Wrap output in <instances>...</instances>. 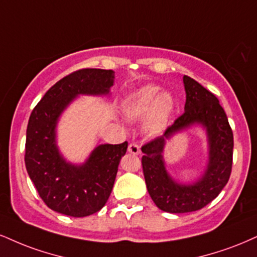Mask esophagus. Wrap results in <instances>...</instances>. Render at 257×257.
Listing matches in <instances>:
<instances>
[{
	"label": "esophagus",
	"mask_w": 257,
	"mask_h": 257,
	"mask_svg": "<svg viewBox=\"0 0 257 257\" xmlns=\"http://www.w3.org/2000/svg\"><path fill=\"white\" fill-rule=\"evenodd\" d=\"M128 151H129V153L134 154V156H138V154H140V152H141L140 146H139L138 144H135V142H132V144L129 145Z\"/></svg>",
	"instance_id": "1"
}]
</instances>
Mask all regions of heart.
<instances>
[{
  "mask_svg": "<svg viewBox=\"0 0 257 257\" xmlns=\"http://www.w3.org/2000/svg\"><path fill=\"white\" fill-rule=\"evenodd\" d=\"M122 109L129 119H138L148 112L145 131L157 135L165 131L175 109V100L170 93L160 94V88L148 85L123 99Z\"/></svg>",
  "mask_w": 257,
  "mask_h": 257,
  "instance_id": "heart-1",
  "label": "heart"
}]
</instances>
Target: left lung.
Here are the masks:
<instances>
[{"label": "left lung", "instance_id": "obj_1", "mask_svg": "<svg viewBox=\"0 0 257 257\" xmlns=\"http://www.w3.org/2000/svg\"><path fill=\"white\" fill-rule=\"evenodd\" d=\"M184 112L175 119L162 137L141 147L142 170L147 190L158 208L169 213L199 211L217 197L226 185L232 170L233 134L218 98L189 76H183ZM193 124L206 128L209 164L203 177L193 185H179L166 171L162 159L165 140Z\"/></svg>", "mask_w": 257, "mask_h": 257}]
</instances>
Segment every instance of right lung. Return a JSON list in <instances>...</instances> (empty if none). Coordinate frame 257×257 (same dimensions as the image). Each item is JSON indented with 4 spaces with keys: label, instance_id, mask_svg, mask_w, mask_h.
Segmentation results:
<instances>
[{
    "label": "right lung",
    "instance_id": "right-lung-1",
    "mask_svg": "<svg viewBox=\"0 0 257 257\" xmlns=\"http://www.w3.org/2000/svg\"><path fill=\"white\" fill-rule=\"evenodd\" d=\"M112 70L85 68L64 76L40 99L26 132L25 165L39 196L52 211L81 218L100 211L109 199L128 142L100 145L82 165L67 163L56 146L58 117L79 94H107Z\"/></svg>",
    "mask_w": 257,
    "mask_h": 257
}]
</instances>
